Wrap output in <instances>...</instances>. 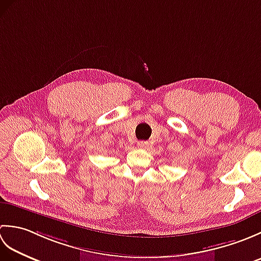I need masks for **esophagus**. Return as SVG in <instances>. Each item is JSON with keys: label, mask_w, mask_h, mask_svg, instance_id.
I'll use <instances>...</instances> for the list:
<instances>
[{"label": "esophagus", "mask_w": 261, "mask_h": 261, "mask_svg": "<svg viewBox=\"0 0 261 261\" xmlns=\"http://www.w3.org/2000/svg\"><path fill=\"white\" fill-rule=\"evenodd\" d=\"M138 147L142 148V149H146L149 147V142L148 141H139L138 142Z\"/></svg>", "instance_id": "esophagus-1"}]
</instances>
